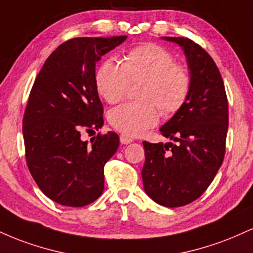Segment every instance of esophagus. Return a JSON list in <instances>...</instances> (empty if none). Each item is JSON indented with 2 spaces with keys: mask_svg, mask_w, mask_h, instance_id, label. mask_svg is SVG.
Returning <instances> with one entry per match:
<instances>
[{
  "mask_svg": "<svg viewBox=\"0 0 253 253\" xmlns=\"http://www.w3.org/2000/svg\"><path fill=\"white\" fill-rule=\"evenodd\" d=\"M132 141H133V140L129 138V136H127V135H125V134H121V135H120V143H121V144L127 145V144L132 143Z\"/></svg>",
  "mask_w": 253,
  "mask_h": 253,
  "instance_id": "34e87169",
  "label": "esophagus"
}]
</instances>
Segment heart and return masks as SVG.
<instances>
[{
    "label": "heart",
    "instance_id": "1",
    "mask_svg": "<svg viewBox=\"0 0 253 253\" xmlns=\"http://www.w3.org/2000/svg\"><path fill=\"white\" fill-rule=\"evenodd\" d=\"M143 81L140 102H127L108 113L113 128L127 136H139L158 123V110L172 115L184 106L191 88L190 74L176 64L173 54L155 43L127 52L123 62L107 59L97 68L95 83L98 94L108 103H118L129 83Z\"/></svg>",
    "mask_w": 253,
    "mask_h": 253
}]
</instances>
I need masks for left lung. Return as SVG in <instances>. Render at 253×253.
Returning <instances> with one entry per match:
<instances>
[{"label":"left lung","mask_w":253,"mask_h":253,"mask_svg":"<svg viewBox=\"0 0 253 253\" xmlns=\"http://www.w3.org/2000/svg\"><path fill=\"white\" fill-rule=\"evenodd\" d=\"M181 46L191 78L184 106L159 128L173 143L144 141L145 193L164 207L195 201L221 167L228 129V102L219 69L201 46L187 38L162 37Z\"/></svg>","instance_id":"left-lung-1"}]
</instances>
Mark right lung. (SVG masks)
<instances>
[{
	"mask_svg": "<svg viewBox=\"0 0 253 253\" xmlns=\"http://www.w3.org/2000/svg\"><path fill=\"white\" fill-rule=\"evenodd\" d=\"M126 39L68 40L52 52L34 81L22 121L26 161L40 190L62 206L83 207L103 193V168L117 152L119 135L97 134L88 144L81 132L103 126L95 66Z\"/></svg>",
	"mask_w": 253,
	"mask_h": 253,
	"instance_id": "add662e5",
	"label": "right lung"
}]
</instances>
